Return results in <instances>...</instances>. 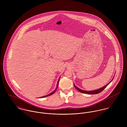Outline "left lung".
I'll return each instance as SVG.
<instances>
[{
    "label": "left lung",
    "mask_w": 127,
    "mask_h": 127,
    "mask_svg": "<svg viewBox=\"0 0 127 127\" xmlns=\"http://www.w3.org/2000/svg\"><path fill=\"white\" fill-rule=\"evenodd\" d=\"M114 77H113V79H112V80H111L110 82H109L108 84H107L106 85H105V86H104L103 87H102V88H100V89H99L96 90H94V91H84V90H81V89H80L79 88H78V87H77L74 84V86L75 88L78 91H80V92H81V93H85V94H96L99 93H100L101 91H103V90L109 85V84H110V83L112 81V80H113V78H114Z\"/></svg>",
    "instance_id": "left-lung-1"
}]
</instances>
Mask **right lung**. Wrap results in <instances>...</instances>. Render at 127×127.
I'll list each match as a JSON object with an SVG mask.
<instances>
[{
  "label": "right lung",
  "mask_w": 127,
  "mask_h": 127,
  "mask_svg": "<svg viewBox=\"0 0 127 127\" xmlns=\"http://www.w3.org/2000/svg\"><path fill=\"white\" fill-rule=\"evenodd\" d=\"M60 78H59V80H58V82H57V87H56V89H55V90L54 91H52V92L51 93H50V94H48V95H47L44 96H42V97H41L40 98H44V97H46L49 96H50V95H51L53 94V93H54L55 92V91H56V90H57V89H58V85H59V81H60Z\"/></svg>",
  "instance_id": "add662e5"
}]
</instances>
